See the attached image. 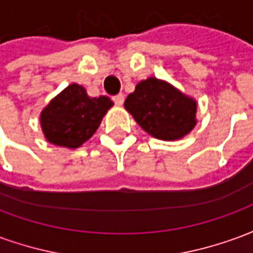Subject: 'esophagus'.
I'll list each match as a JSON object with an SVG mask.
<instances>
[{"instance_id": "1", "label": "esophagus", "mask_w": 253, "mask_h": 253, "mask_svg": "<svg viewBox=\"0 0 253 253\" xmlns=\"http://www.w3.org/2000/svg\"><path fill=\"white\" fill-rule=\"evenodd\" d=\"M112 100H114V103H115L116 105H122L123 104V101H125V96H123L122 93H119V94H116V96H114Z\"/></svg>"}]
</instances>
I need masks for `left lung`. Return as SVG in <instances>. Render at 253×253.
I'll use <instances>...</instances> for the list:
<instances>
[{"label":"left lung","instance_id":"1","mask_svg":"<svg viewBox=\"0 0 253 253\" xmlns=\"http://www.w3.org/2000/svg\"><path fill=\"white\" fill-rule=\"evenodd\" d=\"M125 108L145 131L163 141L180 139L196 125L195 100L156 77L138 83Z\"/></svg>","mask_w":253,"mask_h":253}]
</instances>
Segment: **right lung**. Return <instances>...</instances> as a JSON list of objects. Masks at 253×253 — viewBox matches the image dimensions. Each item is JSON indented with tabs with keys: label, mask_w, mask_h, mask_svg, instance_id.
<instances>
[{
	"label": "right lung",
	"mask_w": 253,
	"mask_h": 253,
	"mask_svg": "<svg viewBox=\"0 0 253 253\" xmlns=\"http://www.w3.org/2000/svg\"><path fill=\"white\" fill-rule=\"evenodd\" d=\"M112 105L110 97H89L84 86L72 84L42 111L43 134L48 142L57 146L80 148L96 132Z\"/></svg>",
	"instance_id": "obj_1"
}]
</instances>
